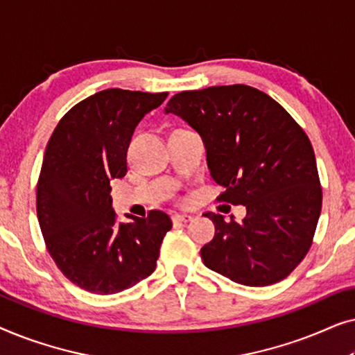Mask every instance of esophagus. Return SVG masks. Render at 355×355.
Segmentation results:
<instances>
[{
	"instance_id": "1",
	"label": "esophagus",
	"mask_w": 355,
	"mask_h": 355,
	"mask_svg": "<svg viewBox=\"0 0 355 355\" xmlns=\"http://www.w3.org/2000/svg\"><path fill=\"white\" fill-rule=\"evenodd\" d=\"M192 220H193L192 215H174L173 216V223H189Z\"/></svg>"
}]
</instances>
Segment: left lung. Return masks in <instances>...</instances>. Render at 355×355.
Listing matches in <instances>:
<instances>
[{
  "instance_id": "1",
  "label": "left lung",
  "mask_w": 355,
  "mask_h": 355,
  "mask_svg": "<svg viewBox=\"0 0 355 355\" xmlns=\"http://www.w3.org/2000/svg\"><path fill=\"white\" fill-rule=\"evenodd\" d=\"M200 135L218 200L244 205L241 223L207 211L215 237L202 247L205 266L245 286L284 279L307 254L322 211L312 144L283 106L249 85L181 92L168 101Z\"/></svg>"
}]
</instances>
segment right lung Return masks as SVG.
Here are the masks:
<instances>
[{"label":"right lung","mask_w":355,"mask_h":355,"mask_svg":"<svg viewBox=\"0 0 355 355\" xmlns=\"http://www.w3.org/2000/svg\"><path fill=\"white\" fill-rule=\"evenodd\" d=\"M168 92L101 90L58 123L37 186V215L48 252L79 288L116 294L157 268L171 218L152 210L116 223L110 182L128 173V148L140 121Z\"/></svg>","instance_id":"add662e5"}]
</instances>
